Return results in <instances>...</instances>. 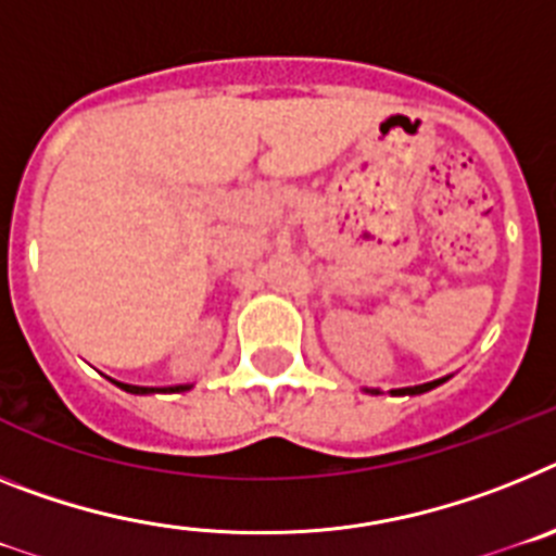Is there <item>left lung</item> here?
<instances>
[{
  "label": "left lung",
  "mask_w": 556,
  "mask_h": 556,
  "mask_svg": "<svg viewBox=\"0 0 556 556\" xmlns=\"http://www.w3.org/2000/svg\"><path fill=\"white\" fill-rule=\"evenodd\" d=\"M451 378V375H447ZM447 378H439V380H431V383H419V386H405V389H392V394H408V397H414V394H425L431 392V389H437V386L445 383ZM366 394H380V389H364Z\"/></svg>",
  "instance_id": "left-lung-1"
}]
</instances>
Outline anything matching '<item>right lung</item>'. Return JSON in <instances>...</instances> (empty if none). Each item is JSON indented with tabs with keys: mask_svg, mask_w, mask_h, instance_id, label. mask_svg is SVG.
Wrapping results in <instances>:
<instances>
[{
	"mask_svg": "<svg viewBox=\"0 0 556 556\" xmlns=\"http://www.w3.org/2000/svg\"><path fill=\"white\" fill-rule=\"evenodd\" d=\"M111 383H117L123 392L128 394H153V392H187L192 389L190 383H181V386H164V389H153V386H131V383H119V380H111Z\"/></svg>",
	"mask_w": 556,
	"mask_h": 556,
	"instance_id": "add662e5",
	"label": "right lung"
}]
</instances>
